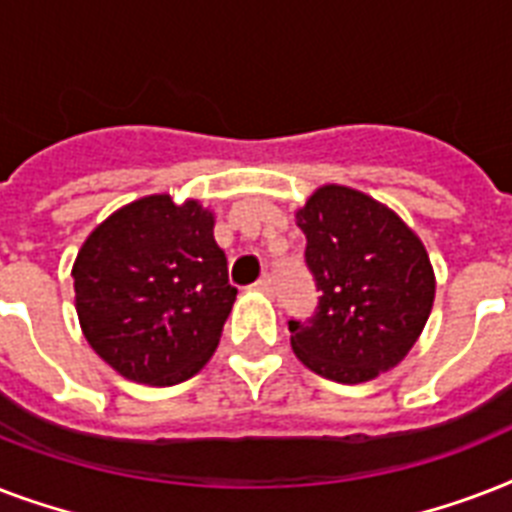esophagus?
<instances>
[{"mask_svg": "<svg viewBox=\"0 0 512 512\" xmlns=\"http://www.w3.org/2000/svg\"><path fill=\"white\" fill-rule=\"evenodd\" d=\"M255 287L260 289V292H265V295H273V289H276V281H273L271 273H263V276H260V281H257Z\"/></svg>", "mask_w": 512, "mask_h": 512, "instance_id": "esophagus-1", "label": "esophagus"}]
</instances>
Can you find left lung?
Instances as JSON below:
<instances>
[{"instance_id": "8db88e82", "label": "left lung", "mask_w": 512, "mask_h": 512, "mask_svg": "<svg viewBox=\"0 0 512 512\" xmlns=\"http://www.w3.org/2000/svg\"><path fill=\"white\" fill-rule=\"evenodd\" d=\"M295 217L321 297L311 319L289 321L292 350L327 380H374L404 361L428 321V252L393 209L348 185H321Z\"/></svg>"}]
</instances>
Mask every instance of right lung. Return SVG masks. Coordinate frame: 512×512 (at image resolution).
I'll return each mask as SVG.
<instances>
[{"mask_svg":"<svg viewBox=\"0 0 512 512\" xmlns=\"http://www.w3.org/2000/svg\"><path fill=\"white\" fill-rule=\"evenodd\" d=\"M215 215L196 199L154 193L116 209L79 249V324L132 382L177 385L207 364L236 300Z\"/></svg>","mask_w":512,"mask_h":512,"instance_id":"1","label":"right lung"}]
</instances>
